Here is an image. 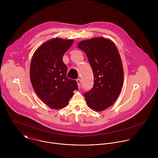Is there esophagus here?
Masks as SVG:
<instances>
[{
    "mask_svg": "<svg viewBox=\"0 0 158 158\" xmlns=\"http://www.w3.org/2000/svg\"><path fill=\"white\" fill-rule=\"evenodd\" d=\"M76 81H77V85H78V88H80V84H81V81H80V80L79 78H78V79L76 80Z\"/></svg>",
    "mask_w": 158,
    "mask_h": 158,
    "instance_id": "1",
    "label": "esophagus"
}]
</instances>
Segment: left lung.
<instances>
[{
	"instance_id": "8db88e82",
	"label": "left lung",
	"mask_w": 158,
	"mask_h": 158,
	"mask_svg": "<svg viewBox=\"0 0 158 158\" xmlns=\"http://www.w3.org/2000/svg\"><path fill=\"white\" fill-rule=\"evenodd\" d=\"M77 47L85 52L94 76V84L84 94L90 109L97 112L110 107L118 97L123 84V69L114 43L103 37L80 41Z\"/></svg>"
}]
</instances>
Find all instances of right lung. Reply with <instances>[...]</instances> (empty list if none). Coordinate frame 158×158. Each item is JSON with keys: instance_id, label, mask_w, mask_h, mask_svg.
<instances>
[{"instance_id": "add662e5", "label": "right lung", "mask_w": 158, "mask_h": 158, "mask_svg": "<svg viewBox=\"0 0 158 158\" xmlns=\"http://www.w3.org/2000/svg\"><path fill=\"white\" fill-rule=\"evenodd\" d=\"M73 41L52 38L36 49L31 60L30 77L33 88L52 109L67 106L73 92L78 89L77 81L67 77L68 68L63 61L64 54Z\"/></svg>"}]
</instances>
